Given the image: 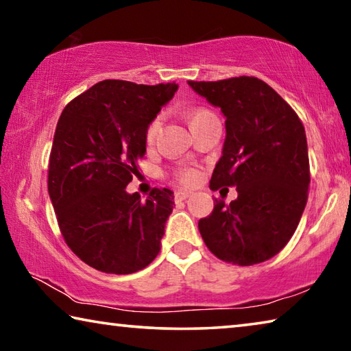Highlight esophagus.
<instances>
[{"instance_id": "obj_1", "label": "esophagus", "mask_w": 351, "mask_h": 351, "mask_svg": "<svg viewBox=\"0 0 351 351\" xmlns=\"http://www.w3.org/2000/svg\"><path fill=\"white\" fill-rule=\"evenodd\" d=\"M192 195H193V192H190V190L178 189L176 192H175V198H176L178 201H184V199H187L189 197H192Z\"/></svg>"}]
</instances>
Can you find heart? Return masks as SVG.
<instances>
[{
	"instance_id": "1",
	"label": "heart",
	"mask_w": 351,
	"mask_h": 351,
	"mask_svg": "<svg viewBox=\"0 0 351 351\" xmlns=\"http://www.w3.org/2000/svg\"><path fill=\"white\" fill-rule=\"evenodd\" d=\"M206 114H210V112L206 111V110L195 111L193 114H192V119H190V122L195 121V119L203 117V116H206ZM159 128H161V117H156V119H154V121H152V123H150V125H148V128H147L145 139H147L148 144H152V142H153L154 139H156ZM195 178H197V175H195V171H190V170H189V171H184V173H182V180L186 181V182H192V181L195 180Z\"/></svg>"
}]
</instances>
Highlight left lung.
I'll return each instance as SVG.
<instances>
[{"label": "left lung", "mask_w": 351, "mask_h": 351, "mask_svg": "<svg viewBox=\"0 0 351 351\" xmlns=\"http://www.w3.org/2000/svg\"><path fill=\"white\" fill-rule=\"evenodd\" d=\"M189 86L226 117L221 158L210 189L235 186L239 197L198 223L219 260L249 266L274 257L304 213L310 161L305 128L294 110L257 77L192 82Z\"/></svg>", "instance_id": "1"}]
</instances>
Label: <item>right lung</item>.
Listing matches in <instances>:
<instances>
[{
  "mask_svg": "<svg viewBox=\"0 0 351 351\" xmlns=\"http://www.w3.org/2000/svg\"><path fill=\"white\" fill-rule=\"evenodd\" d=\"M176 91L175 82L104 80L62 111L47 190L64 241L91 268L132 274L159 254L173 192L153 189L142 201L127 186L145 154L148 125Z\"/></svg>",
  "mask_w": 351,
  "mask_h": 351,
  "instance_id": "right-lung-1",
  "label": "right lung"
}]
</instances>
